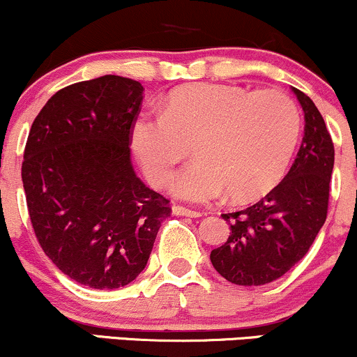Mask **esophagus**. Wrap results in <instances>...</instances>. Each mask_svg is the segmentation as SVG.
Here are the masks:
<instances>
[{
    "instance_id": "34e87169",
    "label": "esophagus",
    "mask_w": 357,
    "mask_h": 357,
    "mask_svg": "<svg viewBox=\"0 0 357 357\" xmlns=\"http://www.w3.org/2000/svg\"><path fill=\"white\" fill-rule=\"evenodd\" d=\"M172 212H174L175 215H182V217H200L202 215V212L192 211V208L182 207V205H175V207H172Z\"/></svg>"
}]
</instances>
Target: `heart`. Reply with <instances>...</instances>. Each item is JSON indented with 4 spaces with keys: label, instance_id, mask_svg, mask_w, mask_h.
Returning <instances> with one entry per match:
<instances>
[{
    "label": "heart",
    "instance_id": "obj_1",
    "mask_svg": "<svg viewBox=\"0 0 357 357\" xmlns=\"http://www.w3.org/2000/svg\"><path fill=\"white\" fill-rule=\"evenodd\" d=\"M299 135V108L284 91L199 83L172 91L162 115H138L132 146L155 185L194 146L197 158L170 182L178 199L204 202L227 190L236 202H252L284 178Z\"/></svg>",
    "mask_w": 357,
    "mask_h": 357
}]
</instances>
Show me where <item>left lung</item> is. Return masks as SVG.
I'll return each instance as SVG.
<instances>
[{
    "label": "left lung",
    "instance_id": "obj_1",
    "mask_svg": "<svg viewBox=\"0 0 357 357\" xmlns=\"http://www.w3.org/2000/svg\"><path fill=\"white\" fill-rule=\"evenodd\" d=\"M304 112V138L286 178L242 211L222 213L230 225L211 262L237 286H264L282 278L307 254L328 217L334 144L307 95L292 86Z\"/></svg>",
    "mask_w": 357,
    "mask_h": 357
}]
</instances>
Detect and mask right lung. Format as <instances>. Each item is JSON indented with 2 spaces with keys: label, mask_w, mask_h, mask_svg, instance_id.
<instances>
[{
  "label": "right lung",
  "mask_w": 357,
  "mask_h": 357,
  "mask_svg": "<svg viewBox=\"0 0 357 357\" xmlns=\"http://www.w3.org/2000/svg\"><path fill=\"white\" fill-rule=\"evenodd\" d=\"M142 100L135 79L105 75L56 91L29 130L21 178L35 236L82 286L108 291L135 280L172 212L130 158Z\"/></svg>",
  "instance_id": "1"
}]
</instances>
